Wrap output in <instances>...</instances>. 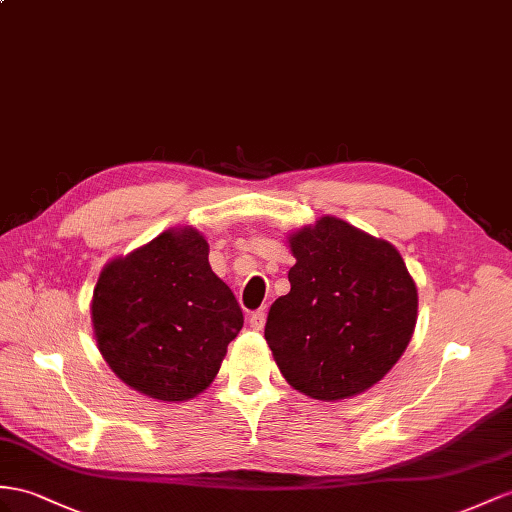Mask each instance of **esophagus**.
Segmentation results:
<instances>
[{
	"mask_svg": "<svg viewBox=\"0 0 512 512\" xmlns=\"http://www.w3.org/2000/svg\"><path fill=\"white\" fill-rule=\"evenodd\" d=\"M248 324H251V329H255V331L264 329V324H266V311H264V309L253 311L251 318H248Z\"/></svg>",
	"mask_w": 512,
	"mask_h": 512,
	"instance_id": "esophagus-1",
	"label": "esophagus"
}]
</instances>
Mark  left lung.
Listing matches in <instances>:
<instances>
[{
    "instance_id": "left-lung-1",
    "label": "left lung",
    "mask_w": 512,
    "mask_h": 512,
    "mask_svg": "<svg viewBox=\"0 0 512 512\" xmlns=\"http://www.w3.org/2000/svg\"><path fill=\"white\" fill-rule=\"evenodd\" d=\"M292 290L268 311L266 342L285 381L316 400L376 385L411 342L417 287L387 240L322 216L290 235Z\"/></svg>"
}]
</instances>
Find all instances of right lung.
<instances>
[{
  "mask_svg": "<svg viewBox=\"0 0 512 512\" xmlns=\"http://www.w3.org/2000/svg\"><path fill=\"white\" fill-rule=\"evenodd\" d=\"M192 229H168L101 270L93 292L95 337L125 385L162 402H183L212 385L244 316L209 266Z\"/></svg>",
  "mask_w": 512,
  "mask_h": 512,
  "instance_id": "obj_1",
  "label": "right lung"
}]
</instances>
